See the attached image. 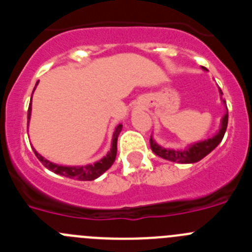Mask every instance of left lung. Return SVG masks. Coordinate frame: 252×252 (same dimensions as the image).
I'll return each mask as SVG.
<instances>
[{
  "label": "left lung",
  "mask_w": 252,
  "mask_h": 252,
  "mask_svg": "<svg viewBox=\"0 0 252 252\" xmlns=\"http://www.w3.org/2000/svg\"><path fill=\"white\" fill-rule=\"evenodd\" d=\"M203 70H207L206 68H203ZM220 94H223L220 88ZM222 98V97H221ZM223 104H226V101L222 99ZM227 108V107H226ZM227 124H228V111H226L224 116L221 120V127L218 130V132L216 135H213L212 137L209 139L203 140V141H198L194 144H190L188 145V148L183 149V150H174V149H166L162 148L158 144L155 140L153 139V136L150 137V148L154 151L155 155L162 158V159L169 160V161L174 162H180V164H193V162H197L199 160L203 159L204 157H207L212 150H215L218 146V144L222 141L224 136V132H226Z\"/></svg>",
  "instance_id": "1"
}]
</instances>
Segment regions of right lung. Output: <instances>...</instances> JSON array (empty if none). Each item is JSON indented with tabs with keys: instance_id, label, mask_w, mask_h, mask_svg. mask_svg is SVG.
<instances>
[{
	"instance_id": "right-lung-1",
	"label": "right lung",
	"mask_w": 252,
	"mask_h": 252,
	"mask_svg": "<svg viewBox=\"0 0 252 252\" xmlns=\"http://www.w3.org/2000/svg\"><path fill=\"white\" fill-rule=\"evenodd\" d=\"M37 83H39V82H37ZM37 83L35 84V87L37 86ZM31 98H32V97H31ZM30 117H31V101L28 110V126H29V121H30ZM121 130H122V125L121 124L117 125V127L115 128V132H113L111 149L110 151L107 153L106 157H103L101 160H98V161L93 162V164H88V165H82V166L59 165V164L49 161V160H46L45 158L41 157V155H40L34 148H32V150H34L37 159L43 162V165L45 166V168H48L49 170L53 171V173H55V174L63 175V177L70 178V179L83 180V182H86V180H94L98 177H101L104 171L108 170V169L112 166L113 161H115L116 159V154H117V137H119Z\"/></svg>"
}]
</instances>
